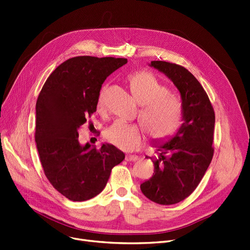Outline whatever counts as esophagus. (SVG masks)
I'll list each match as a JSON object with an SVG mask.
<instances>
[{
    "mask_svg": "<svg viewBox=\"0 0 250 250\" xmlns=\"http://www.w3.org/2000/svg\"><path fill=\"white\" fill-rule=\"evenodd\" d=\"M139 159V157L138 156H136V155H126V160L127 161H130V162H132V161H137Z\"/></svg>",
    "mask_w": 250,
    "mask_h": 250,
    "instance_id": "esophagus-1",
    "label": "esophagus"
}]
</instances>
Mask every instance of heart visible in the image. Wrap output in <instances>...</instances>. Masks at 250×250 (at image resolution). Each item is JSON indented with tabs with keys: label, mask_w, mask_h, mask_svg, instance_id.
Instances as JSON below:
<instances>
[{
	"label": "heart",
	"mask_w": 250,
	"mask_h": 250,
	"mask_svg": "<svg viewBox=\"0 0 250 250\" xmlns=\"http://www.w3.org/2000/svg\"><path fill=\"white\" fill-rule=\"evenodd\" d=\"M131 93L142 106L139 119L153 138L162 139L174 134L182 122V106L178 98L167 92L155 76L146 71H137L128 76ZM106 86L99 92L97 106L106 105ZM105 139L115 147L132 151L140 146L143 134L139 126L121 120L115 121L105 131Z\"/></svg>",
	"instance_id": "obj_1"
}]
</instances>
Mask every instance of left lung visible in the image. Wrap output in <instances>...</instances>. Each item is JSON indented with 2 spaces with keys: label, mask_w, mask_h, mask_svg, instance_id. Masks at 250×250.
<instances>
[{
  "label": "left lung",
  "mask_w": 250,
  "mask_h": 250,
  "mask_svg": "<svg viewBox=\"0 0 250 250\" xmlns=\"http://www.w3.org/2000/svg\"><path fill=\"white\" fill-rule=\"evenodd\" d=\"M149 66L163 73L178 89L182 124L172 136L153 143L157 147V156L150 157L154 173L140 188L151 201L171 205L195 190L212 160L215 114L203 87L187 69L164 61H152Z\"/></svg>",
  "instance_id": "left-lung-1"
}]
</instances>
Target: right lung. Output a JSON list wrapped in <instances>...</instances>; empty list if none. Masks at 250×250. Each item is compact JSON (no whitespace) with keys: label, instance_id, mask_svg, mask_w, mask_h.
<instances>
[{"label":"right lung","instance_id":"right-lung-1","mask_svg":"<svg viewBox=\"0 0 250 250\" xmlns=\"http://www.w3.org/2000/svg\"><path fill=\"white\" fill-rule=\"evenodd\" d=\"M126 63L113 57H74L53 71L38 97L35 141L41 164L50 183L70 200L98 195L112 168L125 158L112 144L81 145L78 129L96 112L107 77Z\"/></svg>","mask_w":250,"mask_h":250}]
</instances>
